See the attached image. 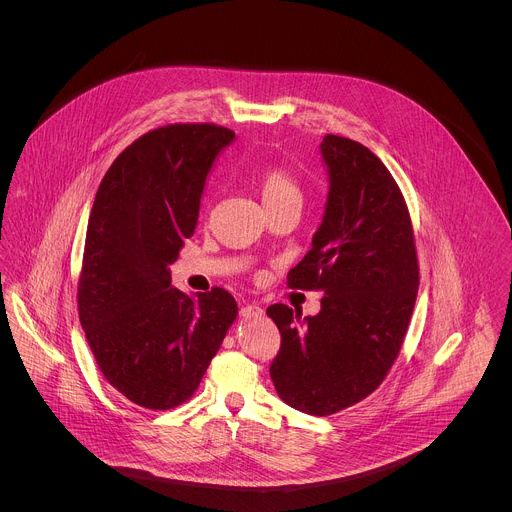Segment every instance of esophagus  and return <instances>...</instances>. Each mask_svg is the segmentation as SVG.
I'll list each match as a JSON object with an SVG mask.
<instances>
[{
  "label": "esophagus",
  "instance_id": "34e87169",
  "mask_svg": "<svg viewBox=\"0 0 512 512\" xmlns=\"http://www.w3.org/2000/svg\"><path fill=\"white\" fill-rule=\"evenodd\" d=\"M264 313V307L260 305V303H246L242 309H240V315L244 317V319H248V317H260Z\"/></svg>",
  "mask_w": 512,
  "mask_h": 512
}]
</instances>
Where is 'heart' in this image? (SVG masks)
<instances>
[{
  "label": "heart",
  "instance_id": "1",
  "mask_svg": "<svg viewBox=\"0 0 512 512\" xmlns=\"http://www.w3.org/2000/svg\"><path fill=\"white\" fill-rule=\"evenodd\" d=\"M258 191L266 209L301 199V189L292 171L280 165L266 167L258 177Z\"/></svg>",
  "mask_w": 512,
  "mask_h": 512
}]
</instances>
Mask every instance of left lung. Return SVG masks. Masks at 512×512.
<instances>
[{
    "instance_id": "obj_1",
    "label": "left lung",
    "mask_w": 512,
    "mask_h": 512,
    "mask_svg": "<svg viewBox=\"0 0 512 512\" xmlns=\"http://www.w3.org/2000/svg\"><path fill=\"white\" fill-rule=\"evenodd\" d=\"M329 197L311 250L288 288L323 292L321 311L301 319L284 303L266 313L282 345L270 365L280 398L331 416L372 394L394 365L414 311L420 268L404 195L386 165L349 138L327 134Z\"/></svg>"
}]
</instances>
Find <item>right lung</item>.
<instances>
[{
    "mask_svg": "<svg viewBox=\"0 0 512 512\" xmlns=\"http://www.w3.org/2000/svg\"><path fill=\"white\" fill-rule=\"evenodd\" d=\"M234 132L167 124L126 147L106 171L88 217L78 317L104 378L130 402H187L236 319L222 288H171L169 266L199 219L209 169Z\"/></svg>",
    "mask_w": 512,
    "mask_h": 512,
    "instance_id": "1",
    "label": "right lung"
}]
</instances>
